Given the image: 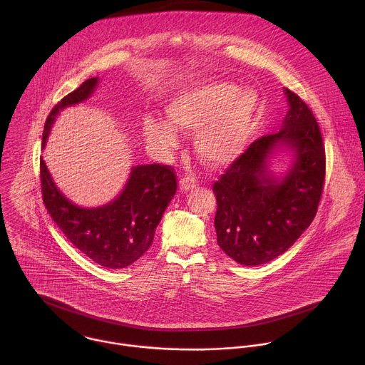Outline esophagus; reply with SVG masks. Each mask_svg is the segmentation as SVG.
Instances as JSON below:
<instances>
[{
  "label": "esophagus",
  "mask_w": 365,
  "mask_h": 365,
  "mask_svg": "<svg viewBox=\"0 0 365 365\" xmlns=\"http://www.w3.org/2000/svg\"><path fill=\"white\" fill-rule=\"evenodd\" d=\"M195 187H197V180H195V178L184 177V178L180 180V188H181L184 192H187V191H190V190H192V188H195Z\"/></svg>",
  "instance_id": "1"
}]
</instances>
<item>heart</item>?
I'll list each match as a JSON object with an SVG mask.
<instances>
[{"label": "heart", "mask_w": 365, "mask_h": 365, "mask_svg": "<svg viewBox=\"0 0 365 365\" xmlns=\"http://www.w3.org/2000/svg\"><path fill=\"white\" fill-rule=\"evenodd\" d=\"M259 96L250 88H240L225 81H212L191 87L165 106L168 122L148 116L143 136L150 146L165 153L178 146L177 133L195 135L198 157L219 167L240 156L252 136Z\"/></svg>", "instance_id": "obj_1"}]
</instances>
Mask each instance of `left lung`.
I'll use <instances>...</instances> for the list:
<instances>
[{
  "label": "left lung",
  "instance_id": "1",
  "mask_svg": "<svg viewBox=\"0 0 365 365\" xmlns=\"http://www.w3.org/2000/svg\"><path fill=\"white\" fill-rule=\"evenodd\" d=\"M289 110L279 132L261 136L213 184L219 247L243 265H260L285 253L312 223L323 191L326 155L312 110L285 88ZM279 145L294 153L278 180L267 158Z\"/></svg>",
  "mask_w": 365,
  "mask_h": 365
}]
</instances>
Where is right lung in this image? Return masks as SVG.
<instances>
[{"instance_id":"obj_1","label":"right lung","mask_w":365,"mask_h":365,"mask_svg":"<svg viewBox=\"0 0 365 365\" xmlns=\"http://www.w3.org/2000/svg\"><path fill=\"white\" fill-rule=\"evenodd\" d=\"M97 84V77L88 78L54 105L45 123L42 148L58 110L87 100ZM41 187L49 215L76 249L103 267L119 269L152 246L157 225L177 191V175L171 165H136L116 200L100 208H80L57 190L41 157Z\"/></svg>"}]
</instances>
